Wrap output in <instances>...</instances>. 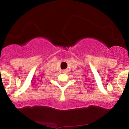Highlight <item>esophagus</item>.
I'll use <instances>...</instances> for the list:
<instances>
[{
	"label": "esophagus",
	"mask_w": 129,
	"mask_h": 129,
	"mask_svg": "<svg viewBox=\"0 0 129 129\" xmlns=\"http://www.w3.org/2000/svg\"><path fill=\"white\" fill-rule=\"evenodd\" d=\"M68 70L67 69H65V70H63V71H62V72L63 73H64V74H67V73H68Z\"/></svg>",
	"instance_id": "obj_1"
}]
</instances>
